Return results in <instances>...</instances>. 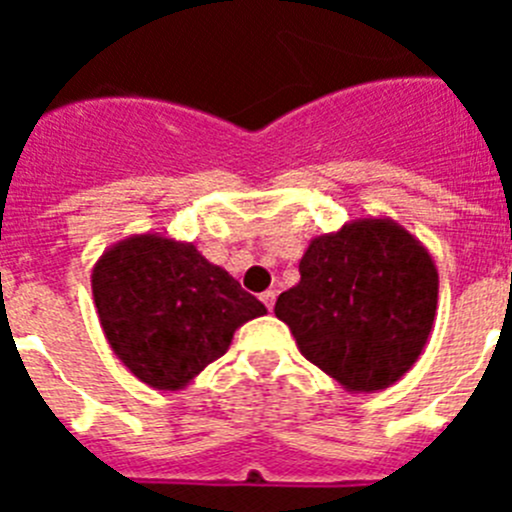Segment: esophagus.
I'll use <instances>...</instances> for the list:
<instances>
[{"label":"esophagus","mask_w":512,"mask_h":512,"mask_svg":"<svg viewBox=\"0 0 512 512\" xmlns=\"http://www.w3.org/2000/svg\"><path fill=\"white\" fill-rule=\"evenodd\" d=\"M274 300H277V292H274V289H266L264 295H261V302L266 305V310H271V307H274Z\"/></svg>","instance_id":"1"}]
</instances>
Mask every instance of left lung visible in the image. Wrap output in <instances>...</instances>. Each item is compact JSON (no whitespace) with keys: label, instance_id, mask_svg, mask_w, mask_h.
<instances>
[{"label":"left lung","instance_id":"obj_1","mask_svg":"<svg viewBox=\"0 0 512 512\" xmlns=\"http://www.w3.org/2000/svg\"><path fill=\"white\" fill-rule=\"evenodd\" d=\"M438 305L428 248L392 217H359L312 238L277 318L307 361L346 392H379L423 354Z\"/></svg>","mask_w":512,"mask_h":512}]
</instances>
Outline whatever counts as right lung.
Instances as JSON below:
<instances>
[{"label":"right lung","mask_w":512,"mask_h":512,"mask_svg":"<svg viewBox=\"0 0 512 512\" xmlns=\"http://www.w3.org/2000/svg\"><path fill=\"white\" fill-rule=\"evenodd\" d=\"M92 295L117 359L153 390H184L266 307L194 243L130 235L97 259Z\"/></svg>","instance_id":"right-lung-1"}]
</instances>
